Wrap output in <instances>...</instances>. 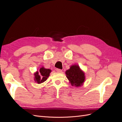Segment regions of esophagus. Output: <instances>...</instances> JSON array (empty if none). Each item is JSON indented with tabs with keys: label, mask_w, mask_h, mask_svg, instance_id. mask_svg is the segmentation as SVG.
I'll use <instances>...</instances> for the list:
<instances>
[{
	"label": "esophagus",
	"mask_w": 122,
	"mask_h": 122,
	"mask_svg": "<svg viewBox=\"0 0 122 122\" xmlns=\"http://www.w3.org/2000/svg\"><path fill=\"white\" fill-rule=\"evenodd\" d=\"M62 70L60 69H56V72H58V73H61L62 72Z\"/></svg>",
	"instance_id": "1"
}]
</instances>
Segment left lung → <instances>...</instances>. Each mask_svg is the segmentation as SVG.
<instances>
[{
	"mask_svg": "<svg viewBox=\"0 0 122 122\" xmlns=\"http://www.w3.org/2000/svg\"><path fill=\"white\" fill-rule=\"evenodd\" d=\"M66 77L72 86H80L84 82V73L80 69L78 65H72L70 69L66 71Z\"/></svg>",
	"mask_w": 122,
	"mask_h": 122,
	"instance_id": "1",
	"label": "left lung"
}]
</instances>
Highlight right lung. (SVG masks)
<instances>
[{"mask_svg":"<svg viewBox=\"0 0 122 122\" xmlns=\"http://www.w3.org/2000/svg\"><path fill=\"white\" fill-rule=\"evenodd\" d=\"M51 70L49 69H45L42 67L40 69L39 71L36 72L35 73V80L38 84L42 83L48 78Z\"/></svg>","mask_w":122,"mask_h":122,"instance_id":"1","label":"right lung"}]
</instances>
